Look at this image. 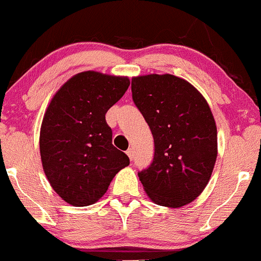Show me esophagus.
Masks as SVG:
<instances>
[{
	"instance_id": "obj_1",
	"label": "esophagus",
	"mask_w": 261,
	"mask_h": 261,
	"mask_svg": "<svg viewBox=\"0 0 261 261\" xmlns=\"http://www.w3.org/2000/svg\"><path fill=\"white\" fill-rule=\"evenodd\" d=\"M126 154H127L128 159H130L131 161H133V159H134V151H133V148H128V150L126 151Z\"/></svg>"
}]
</instances>
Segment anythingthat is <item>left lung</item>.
<instances>
[{
	"label": "left lung",
	"instance_id": "left-lung-1",
	"mask_svg": "<svg viewBox=\"0 0 261 261\" xmlns=\"http://www.w3.org/2000/svg\"><path fill=\"white\" fill-rule=\"evenodd\" d=\"M133 100L151 128L154 153L139 177L152 202L188 204L210 182L217 160V126L210 105L187 80L150 74L131 80Z\"/></svg>",
	"mask_w": 261,
	"mask_h": 261
}]
</instances>
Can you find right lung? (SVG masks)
Instances as JSON below:
<instances>
[{
    "instance_id": "1",
    "label": "right lung",
    "mask_w": 261,
    "mask_h": 261,
    "mask_svg": "<svg viewBox=\"0 0 261 261\" xmlns=\"http://www.w3.org/2000/svg\"><path fill=\"white\" fill-rule=\"evenodd\" d=\"M127 76L83 71L53 96L42 121L39 150L43 170L58 196L75 207L95 203L127 154L113 145L105 114L127 90Z\"/></svg>"
}]
</instances>
